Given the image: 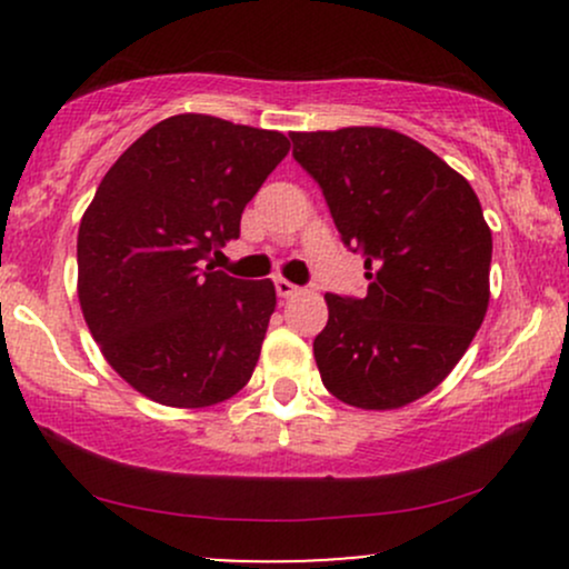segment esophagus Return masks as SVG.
<instances>
[{"label":"esophagus","instance_id":"1","mask_svg":"<svg viewBox=\"0 0 569 569\" xmlns=\"http://www.w3.org/2000/svg\"><path fill=\"white\" fill-rule=\"evenodd\" d=\"M276 291L280 299H289V297H293V293H299V286H293L291 280H286V278H276Z\"/></svg>","mask_w":569,"mask_h":569}]
</instances>
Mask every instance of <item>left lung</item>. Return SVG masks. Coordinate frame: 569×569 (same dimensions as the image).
Instances as JSON below:
<instances>
[{"instance_id":"left-lung-1","label":"left lung","mask_w":569,"mask_h":569,"mask_svg":"<svg viewBox=\"0 0 569 569\" xmlns=\"http://www.w3.org/2000/svg\"><path fill=\"white\" fill-rule=\"evenodd\" d=\"M291 141L371 280L363 299L326 293L329 323L312 342L321 380L350 407H407L455 369L487 316L492 232L481 202L439 154L398 130Z\"/></svg>"}]
</instances>
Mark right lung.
Segmentation results:
<instances>
[{"mask_svg": "<svg viewBox=\"0 0 569 569\" xmlns=\"http://www.w3.org/2000/svg\"><path fill=\"white\" fill-rule=\"evenodd\" d=\"M289 149L278 130L176 114L98 184L77 234V293L109 367L141 396L200 409L251 380L276 286L202 262L238 238L246 202Z\"/></svg>", "mask_w": 569, "mask_h": 569, "instance_id": "1", "label": "right lung"}]
</instances>
